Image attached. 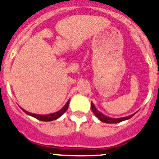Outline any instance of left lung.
<instances>
[{"label": "left lung", "instance_id": "obj_1", "mask_svg": "<svg viewBox=\"0 0 159 159\" xmlns=\"http://www.w3.org/2000/svg\"><path fill=\"white\" fill-rule=\"evenodd\" d=\"M91 107H92V110L93 111V113L95 114V116H96L98 119L100 120L101 122H103V123H120V122H123L124 120H127V119H130L132 116H134L135 115V113L133 114V115H130L129 116H126V117H123V118H119V119H114V118H110L108 117V116H104L103 114L101 113L100 111L97 110L96 108H95V105H94L93 102H91Z\"/></svg>", "mask_w": 159, "mask_h": 159}]
</instances>
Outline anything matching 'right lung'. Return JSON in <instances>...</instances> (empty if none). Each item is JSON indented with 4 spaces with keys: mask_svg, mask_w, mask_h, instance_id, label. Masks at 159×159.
I'll return each instance as SVG.
<instances>
[{
    "mask_svg": "<svg viewBox=\"0 0 159 159\" xmlns=\"http://www.w3.org/2000/svg\"><path fill=\"white\" fill-rule=\"evenodd\" d=\"M69 102L70 101L68 100L67 102L65 105L64 106V107L62 109H60L59 111L55 112V113H52L49 114V115H36V114H33V113H30V112H28L27 111L24 110L23 108H21L22 110H23L24 112L29 115V116H32V117L36 118V119H39L40 121H43V122H49V121H52V120H55V119H57L58 118H60V116H63L64 113H65L66 111L67 110V108H68V105H69Z\"/></svg>",
    "mask_w": 159,
    "mask_h": 159,
    "instance_id": "1",
    "label": "right lung"
}]
</instances>
